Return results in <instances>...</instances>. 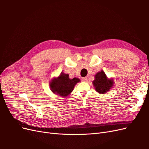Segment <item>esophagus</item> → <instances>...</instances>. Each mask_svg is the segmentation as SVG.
Returning <instances> with one entry per match:
<instances>
[{"label": "esophagus", "instance_id": "34e87169", "mask_svg": "<svg viewBox=\"0 0 149 149\" xmlns=\"http://www.w3.org/2000/svg\"><path fill=\"white\" fill-rule=\"evenodd\" d=\"M82 81H84V82H86V81H88V78H86V77H84V78H82Z\"/></svg>", "mask_w": 149, "mask_h": 149}]
</instances>
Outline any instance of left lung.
Wrapping results in <instances>:
<instances>
[{
	"label": "left lung",
	"mask_w": 149,
	"mask_h": 149,
	"mask_svg": "<svg viewBox=\"0 0 149 149\" xmlns=\"http://www.w3.org/2000/svg\"><path fill=\"white\" fill-rule=\"evenodd\" d=\"M93 83L97 92L104 94L112 88L114 83L112 79H107L104 72L101 71L95 75V79Z\"/></svg>",
	"instance_id": "8db88e82"
}]
</instances>
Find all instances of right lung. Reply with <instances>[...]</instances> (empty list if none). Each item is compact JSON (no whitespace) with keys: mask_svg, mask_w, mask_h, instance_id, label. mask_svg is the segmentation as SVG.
<instances>
[{"mask_svg":"<svg viewBox=\"0 0 149 149\" xmlns=\"http://www.w3.org/2000/svg\"><path fill=\"white\" fill-rule=\"evenodd\" d=\"M79 81L78 78L70 79L68 74L61 73L57 78H54L52 80L50 83L51 90L53 93L66 97L73 91L74 86Z\"/></svg>","mask_w":149,"mask_h":149,"instance_id":"1","label":"right lung"}]
</instances>
